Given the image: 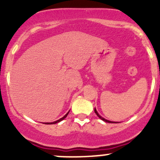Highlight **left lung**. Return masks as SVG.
<instances>
[{
  "label": "left lung",
  "instance_id": "1",
  "mask_svg": "<svg viewBox=\"0 0 160 160\" xmlns=\"http://www.w3.org/2000/svg\"><path fill=\"white\" fill-rule=\"evenodd\" d=\"M94 112L96 113V114H97V115H98V117H99V118H101V120H103V121H104V122H108V123H117V122H111V121H108V120H107V119H105V118H102V117H101V116L100 115V114H98V111H97L96 108H94Z\"/></svg>",
  "mask_w": 160,
  "mask_h": 160
}]
</instances>
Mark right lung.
<instances>
[{
	"mask_svg": "<svg viewBox=\"0 0 160 160\" xmlns=\"http://www.w3.org/2000/svg\"><path fill=\"white\" fill-rule=\"evenodd\" d=\"M69 112H70V111H69ZM69 112H67V114H65V115H64L63 117L61 118H60V119H59V120L56 121V122H46V123H44V124H46V125H52V124H56V123H58V122H61V121L63 120L64 118H66V117H67V116L68 115Z\"/></svg>",
	"mask_w": 160,
	"mask_h": 160,
	"instance_id": "right-lung-1",
	"label": "right lung"
}]
</instances>
